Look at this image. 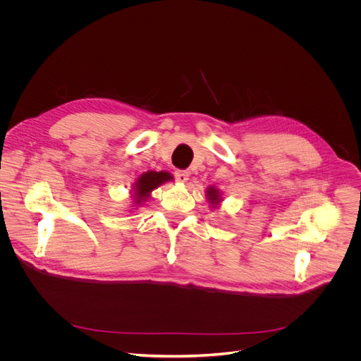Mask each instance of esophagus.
<instances>
[{
    "label": "esophagus",
    "mask_w": 361,
    "mask_h": 361,
    "mask_svg": "<svg viewBox=\"0 0 361 361\" xmlns=\"http://www.w3.org/2000/svg\"><path fill=\"white\" fill-rule=\"evenodd\" d=\"M174 177H176V180L178 183H185L188 180V173H187V171L178 169V171H176V173H174Z\"/></svg>",
    "instance_id": "esophagus-1"
}]
</instances>
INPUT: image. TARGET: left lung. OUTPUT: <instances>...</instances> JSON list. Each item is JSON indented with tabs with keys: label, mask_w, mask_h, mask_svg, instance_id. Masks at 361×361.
I'll return each instance as SVG.
<instances>
[{
	"label": "left lung",
	"mask_w": 361,
	"mask_h": 361,
	"mask_svg": "<svg viewBox=\"0 0 361 361\" xmlns=\"http://www.w3.org/2000/svg\"><path fill=\"white\" fill-rule=\"evenodd\" d=\"M207 196H209V200L212 203H218L219 202V193L218 190H215V188H207Z\"/></svg>",
	"instance_id": "8db88e82"
}]
</instances>
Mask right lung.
I'll return each mask as SVG.
<instances>
[{
	"instance_id": "right-lung-1",
	"label": "right lung",
	"mask_w": 361,
	"mask_h": 361,
	"mask_svg": "<svg viewBox=\"0 0 361 361\" xmlns=\"http://www.w3.org/2000/svg\"><path fill=\"white\" fill-rule=\"evenodd\" d=\"M171 180V176L165 171H161V173H155V171H149V173L143 174L139 177V180L136 181V203H140L143 200H146L149 197V193L154 190V188L159 187L161 184H164L165 181Z\"/></svg>"
}]
</instances>
